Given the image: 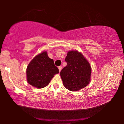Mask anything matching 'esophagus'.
Here are the masks:
<instances>
[{
    "instance_id": "obj_1",
    "label": "esophagus",
    "mask_w": 124,
    "mask_h": 124,
    "mask_svg": "<svg viewBox=\"0 0 124 124\" xmlns=\"http://www.w3.org/2000/svg\"><path fill=\"white\" fill-rule=\"evenodd\" d=\"M58 68H59V71H61V70H62V66H59V67H58Z\"/></svg>"
}]
</instances>
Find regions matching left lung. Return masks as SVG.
<instances>
[{"mask_svg":"<svg viewBox=\"0 0 124 124\" xmlns=\"http://www.w3.org/2000/svg\"><path fill=\"white\" fill-rule=\"evenodd\" d=\"M67 65L60 72L64 86L75 91L85 87L90 82L91 68L84 55L77 51H69L65 57Z\"/></svg>","mask_w":124,"mask_h":124,"instance_id":"obj_1","label":"left lung"}]
</instances>
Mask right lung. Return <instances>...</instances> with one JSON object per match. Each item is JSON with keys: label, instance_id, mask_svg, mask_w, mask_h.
I'll return each mask as SVG.
<instances>
[{"label": "right lung", "instance_id": "obj_1", "mask_svg": "<svg viewBox=\"0 0 124 124\" xmlns=\"http://www.w3.org/2000/svg\"><path fill=\"white\" fill-rule=\"evenodd\" d=\"M59 73L54 60L43 51L34 57L27 67V81L31 86L38 89L47 86L55 74Z\"/></svg>", "mask_w": 124, "mask_h": 124}]
</instances>
